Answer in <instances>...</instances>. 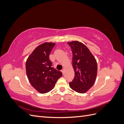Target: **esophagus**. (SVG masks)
Masks as SVG:
<instances>
[{"label":"esophagus","instance_id":"esophagus-1","mask_svg":"<svg viewBox=\"0 0 124 124\" xmlns=\"http://www.w3.org/2000/svg\"><path fill=\"white\" fill-rule=\"evenodd\" d=\"M62 73L63 74H65V70H64V69H62Z\"/></svg>","mask_w":124,"mask_h":124}]
</instances>
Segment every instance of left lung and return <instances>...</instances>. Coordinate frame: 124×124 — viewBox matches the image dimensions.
<instances>
[{"label": "left lung", "mask_w": 124, "mask_h": 124, "mask_svg": "<svg viewBox=\"0 0 124 124\" xmlns=\"http://www.w3.org/2000/svg\"><path fill=\"white\" fill-rule=\"evenodd\" d=\"M72 52V67L74 78L69 83L75 92L84 93L91 88L96 79L97 63L88 47L78 41L68 42Z\"/></svg>", "instance_id": "obj_1"}]
</instances>
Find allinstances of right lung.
<instances>
[{
  "label": "right lung",
  "mask_w": 124,
  "mask_h": 124,
  "mask_svg": "<svg viewBox=\"0 0 124 124\" xmlns=\"http://www.w3.org/2000/svg\"><path fill=\"white\" fill-rule=\"evenodd\" d=\"M55 43L44 42L39 45L28 56L26 71L30 83L41 93L53 89L56 82L62 77L61 71L52 67L49 55Z\"/></svg>",
  "instance_id": "obj_1"
}]
</instances>
